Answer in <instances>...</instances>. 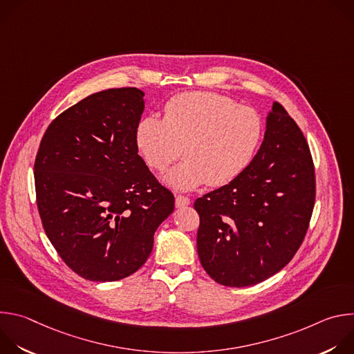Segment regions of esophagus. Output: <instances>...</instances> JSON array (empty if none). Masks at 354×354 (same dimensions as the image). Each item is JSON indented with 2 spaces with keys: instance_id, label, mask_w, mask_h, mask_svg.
<instances>
[{
  "instance_id": "34e87169",
  "label": "esophagus",
  "mask_w": 354,
  "mask_h": 354,
  "mask_svg": "<svg viewBox=\"0 0 354 354\" xmlns=\"http://www.w3.org/2000/svg\"><path fill=\"white\" fill-rule=\"evenodd\" d=\"M175 205L176 207H183V206H189L190 205V198L182 194H178L175 198Z\"/></svg>"
}]
</instances>
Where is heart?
<instances>
[{
    "instance_id": "1",
    "label": "heart",
    "mask_w": 354,
    "mask_h": 354,
    "mask_svg": "<svg viewBox=\"0 0 354 354\" xmlns=\"http://www.w3.org/2000/svg\"><path fill=\"white\" fill-rule=\"evenodd\" d=\"M262 136L263 120L254 108L214 92H185L165 104L164 120H140L136 145L147 165L158 172L180 157L183 147L185 161L165 180L189 190L236 179L254 160Z\"/></svg>"
}]
</instances>
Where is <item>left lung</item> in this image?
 <instances>
[{
	"mask_svg": "<svg viewBox=\"0 0 354 354\" xmlns=\"http://www.w3.org/2000/svg\"><path fill=\"white\" fill-rule=\"evenodd\" d=\"M314 203L315 169L308 142L274 102L263 142L249 167L194 201L201 266L228 287L269 279L304 241Z\"/></svg>",
	"mask_w": 354,
	"mask_h": 354,
	"instance_id": "8db88e82",
	"label": "left lung"
}]
</instances>
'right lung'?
Listing matches in <instances>:
<instances>
[{
  "label": "right lung",
  "instance_id": "1",
  "mask_svg": "<svg viewBox=\"0 0 354 354\" xmlns=\"http://www.w3.org/2000/svg\"><path fill=\"white\" fill-rule=\"evenodd\" d=\"M144 92L112 88L86 96L48 124L35 160L47 238L91 281H116L148 259L175 197L136 145Z\"/></svg>",
  "mask_w": 354,
  "mask_h": 354
}]
</instances>
